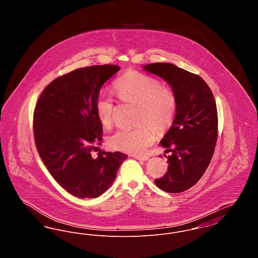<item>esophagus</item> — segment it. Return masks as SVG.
Masks as SVG:
<instances>
[{
    "label": "esophagus",
    "instance_id": "1",
    "mask_svg": "<svg viewBox=\"0 0 258 258\" xmlns=\"http://www.w3.org/2000/svg\"><path fill=\"white\" fill-rule=\"evenodd\" d=\"M135 159H136V160H142V161H145V160H148V157H146V156H138V155H134L133 156Z\"/></svg>",
    "mask_w": 258,
    "mask_h": 258
}]
</instances>
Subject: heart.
<instances>
[{
    "label": "heart",
    "mask_w": 258,
    "mask_h": 258,
    "mask_svg": "<svg viewBox=\"0 0 258 258\" xmlns=\"http://www.w3.org/2000/svg\"><path fill=\"white\" fill-rule=\"evenodd\" d=\"M113 90L123 102L137 104L138 126L133 130H120L108 138V145L114 150L131 154L143 153L156 137V133L166 131L174 120L177 109V97L172 88L161 85L154 76L130 71L117 78ZM99 123L108 128L113 123L115 105L106 95L100 94L95 102Z\"/></svg>",
    "instance_id": "obj_1"
}]
</instances>
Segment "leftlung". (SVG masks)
I'll use <instances>...</instances> for the list:
<instances>
[{"mask_svg":"<svg viewBox=\"0 0 258 258\" xmlns=\"http://www.w3.org/2000/svg\"><path fill=\"white\" fill-rule=\"evenodd\" d=\"M143 68L164 79L177 97L174 121L160 141L165 153H170L168 170L155 183L166 192H182L199 181L215 151L218 111L214 95L200 76L173 63L155 62Z\"/></svg>","mask_w":258,"mask_h":258,"instance_id":"1","label":"left lung"}]
</instances>
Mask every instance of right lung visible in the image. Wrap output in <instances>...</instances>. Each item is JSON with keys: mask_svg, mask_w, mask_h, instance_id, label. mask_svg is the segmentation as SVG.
<instances>
[{"mask_svg": "<svg viewBox=\"0 0 258 258\" xmlns=\"http://www.w3.org/2000/svg\"><path fill=\"white\" fill-rule=\"evenodd\" d=\"M120 67L92 66L53 80L37 100L34 135L39 157L56 182L74 197L96 198L110 187L126 156L91 151L102 140L95 102Z\"/></svg>", "mask_w": 258, "mask_h": 258, "instance_id": "right-lung-1", "label": "right lung"}]
</instances>
